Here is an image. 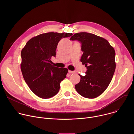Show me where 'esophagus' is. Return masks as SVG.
<instances>
[{
  "mask_svg": "<svg viewBox=\"0 0 134 134\" xmlns=\"http://www.w3.org/2000/svg\"><path fill=\"white\" fill-rule=\"evenodd\" d=\"M68 72L70 73V74H74V73L75 72V71H71V70H68Z\"/></svg>",
  "mask_w": 134,
  "mask_h": 134,
  "instance_id": "obj_1",
  "label": "esophagus"
}]
</instances>
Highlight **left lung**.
Listing matches in <instances>:
<instances>
[{
  "label": "left lung",
  "mask_w": 134,
  "mask_h": 134,
  "mask_svg": "<svg viewBox=\"0 0 134 134\" xmlns=\"http://www.w3.org/2000/svg\"><path fill=\"white\" fill-rule=\"evenodd\" d=\"M71 40H78L83 52L81 62L87 68L75 89L82 97L94 99L102 94L110 83L116 69L115 51L104 38L87 32L75 33Z\"/></svg>",
  "instance_id": "obj_1"
}]
</instances>
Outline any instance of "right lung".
<instances>
[{"instance_id": "add662e5", "label": "right lung", "mask_w": 134, "mask_h": 134, "mask_svg": "<svg viewBox=\"0 0 134 134\" xmlns=\"http://www.w3.org/2000/svg\"><path fill=\"white\" fill-rule=\"evenodd\" d=\"M72 33L49 32L29 40L21 51V69L24 79L37 97L49 99L59 91L61 82L66 77L67 68L51 65V57L55 56L59 41Z\"/></svg>"}]
</instances>
